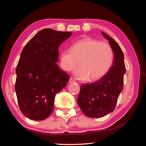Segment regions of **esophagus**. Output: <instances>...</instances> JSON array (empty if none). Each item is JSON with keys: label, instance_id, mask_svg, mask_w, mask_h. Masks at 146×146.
I'll return each instance as SVG.
<instances>
[{"label": "esophagus", "instance_id": "esophagus-1", "mask_svg": "<svg viewBox=\"0 0 146 146\" xmlns=\"http://www.w3.org/2000/svg\"><path fill=\"white\" fill-rule=\"evenodd\" d=\"M74 82H76L75 80L73 78H70V80H69V83L70 84H71V83H74Z\"/></svg>", "mask_w": 146, "mask_h": 146}]
</instances>
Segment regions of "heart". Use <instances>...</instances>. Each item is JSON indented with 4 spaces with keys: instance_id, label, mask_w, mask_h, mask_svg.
I'll return each mask as SVG.
<instances>
[{
    "instance_id": "obj_1",
    "label": "heart",
    "mask_w": 146,
    "mask_h": 146,
    "mask_svg": "<svg viewBox=\"0 0 146 146\" xmlns=\"http://www.w3.org/2000/svg\"><path fill=\"white\" fill-rule=\"evenodd\" d=\"M60 65L66 71L79 66L74 75L80 80L99 79L106 75L114 61V52L110 44L91 38L73 42L71 48H65L60 55Z\"/></svg>"
}]
</instances>
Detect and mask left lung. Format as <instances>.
<instances>
[{
	"label": "left lung",
	"instance_id": "left-lung-1",
	"mask_svg": "<svg viewBox=\"0 0 146 146\" xmlns=\"http://www.w3.org/2000/svg\"><path fill=\"white\" fill-rule=\"evenodd\" d=\"M114 52V61L108 72L97 82L82 85L77 103L88 117L100 118L113 111L123 85L124 56L120 46L104 32Z\"/></svg>",
	"mask_w": 146,
	"mask_h": 146
}]
</instances>
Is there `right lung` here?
<instances>
[{"label":"right lung","instance_id":"right-lung-1","mask_svg":"<svg viewBox=\"0 0 146 146\" xmlns=\"http://www.w3.org/2000/svg\"><path fill=\"white\" fill-rule=\"evenodd\" d=\"M71 32L44 29L24 47L16 69L15 92L20 110L33 120L48 118L56 93L66 87L69 75L60 70L58 48Z\"/></svg>","mask_w":146,"mask_h":146}]
</instances>
